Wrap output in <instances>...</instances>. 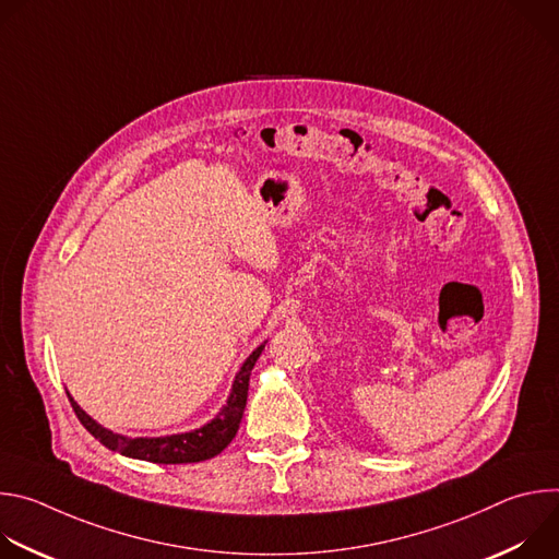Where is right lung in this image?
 Segmentation results:
<instances>
[{"label":"right lung","mask_w":559,"mask_h":559,"mask_svg":"<svg viewBox=\"0 0 559 559\" xmlns=\"http://www.w3.org/2000/svg\"><path fill=\"white\" fill-rule=\"evenodd\" d=\"M265 349V343L259 345L238 369L231 382V391L227 395L225 405L221 412L205 423L199 429L183 431V433H173V436H156V438H130L115 433L106 427H102L95 418H91L82 407L74 403V397L68 393L70 405L76 414V418L82 420V425L110 451H117L126 457L134 460H147L156 464H188V462H201L218 455L236 436L238 425H241L246 403H248V386H250V376L252 369Z\"/></svg>","instance_id":"1"}]
</instances>
